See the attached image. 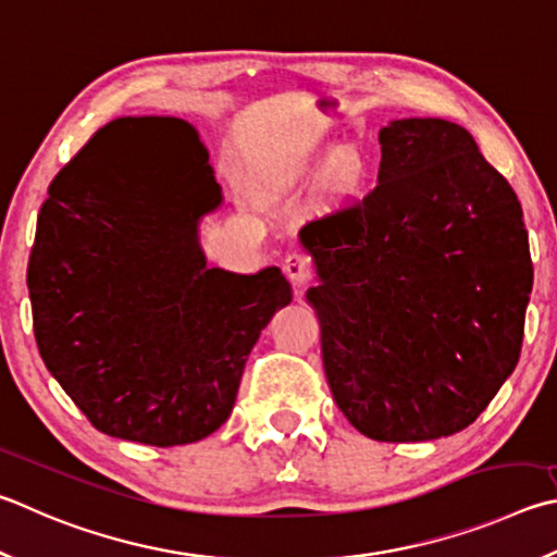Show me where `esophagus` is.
<instances>
[{
  "mask_svg": "<svg viewBox=\"0 0 557 557\" xmlns=\"http://www.w3.org/2000/svg\"><path fill=\"white\" fill-rule=\"evenodd\" d=\"M282 268H285L287 277L292 280V285H295V287H305L307 282L311 280V275H313L311 258L307 256V252H301V250L287 252V258H285V262H282Z\"/></svg>",
  "mask_w": 557,
  "mask_h": 557,
  "instance_id": "obj_1",
  "label": "esophagus"
}]
</instances>
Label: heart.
I'll return each mask as SVG.
<instances>
[{"instance_id":"b5f03b06","label":"heart","mask_w":557,"mask_h":557,"mask_svg":"<svg viewBox=\"0 0 557 557\" xmlns=\"http://www.w3.org/2000/svg\"><path fill=\"white\" fill-rule=\"evenodd\" d=\"M356 175H358V160L356 158H343L338 163V177L343 182H350Z\"/></svg>"}]
</instances>
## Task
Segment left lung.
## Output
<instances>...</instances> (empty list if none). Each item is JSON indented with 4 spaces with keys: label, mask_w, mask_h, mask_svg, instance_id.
Returning a JSON list of instances; mask_svg holds the SVG:
<instances>
[{
    "label": "left lung",
    "mask_w": 557,
    "mask_h": 557,
    "mask_svg": "<svg viewBox=\"0 0 557 557\" xmlns=\"http://www.w3.org/2000/svg\"><path fill=\"white\" fill-rule=\"evenodd\" d=\"M377 185L301 228L307 292L338 409L362 436H453L517 368L533 262L523 211L474 138L443 119L380 131Z\"/></svg>",
    "instance_id": "obj_1"
}]
</instances>
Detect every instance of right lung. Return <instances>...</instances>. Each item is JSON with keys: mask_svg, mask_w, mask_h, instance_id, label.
Returning a JSON list of instances; mask_svg holds the SVG:
<instances>
[{"mask_svg": "<svg viewBox=\"0 0 557 557\" xmlns=\"http://www.w3.org/2000/svg\"><path fill=\"white\" fill-rule=\"evenodd\" d=\"M219 205L209 150L182 119L111 121L50 182L28 258L34 333L107 436L170 448L214 433L289 305L277 268L207 270L197 224Z\"/></svg>", "mask_w": 557, "mask_h": 557, "instance_id": "1", "label": "right lung"}]
</instances>
